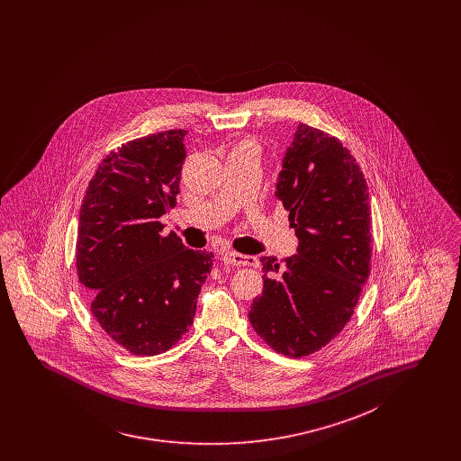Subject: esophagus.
<instances>
[{"label":"esophagus","instance_id":"obj_1","mask_svg":"<svg viewBox=\"0 0 461 461\" xmlns=\"http://www.w3.org/2000/svg\"><path fill=\"white\" fill-rule=\"evenodd\" d=\"M221 258H223L224 264H231V266H258L257 257L241 255V253H237V251H224L223 255H221Z\"/></svg>","mask_w":461,"mask_h":461}]
</instances>
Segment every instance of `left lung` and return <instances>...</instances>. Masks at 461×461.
I'll return each mask as SVG.
<instances>
[{"label": "left lung", "mask_w": 461, "mask_h": 461, "mask_svg": "<svg viewBox=\"0 0 461 461\" xmlns=\"http://www.w3.org/2000/svg\"><path fill=\"white\" fill-rule=\"evenodd\" d=\"M276 195L289 211L297 253L262 257L264 291L249 312L282 355L322 348L349 321L370 274V197L355 157L335 137L299 123Z\"/></svg>", "instance_id": "left-lung-1"}]
</instances>
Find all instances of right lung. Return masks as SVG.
<instances>
[{
    "label": "right lung",
    "mask_w": 461,
    "mask_h": 461,
    "mask_svg": "<svg viewBox=\"0 0 461 461\" xmlns=\"http://www.w3.org/2000/svg\"><path fill=\"white\" fill-rule=\"evenodd\" d=\"M185 133L160 131L106 155L79 211V282L99 326L133 355H158L189 331L212 266L210 251L162 233L160 218L179 194Z\"/></svg>",
    "instance_id": "add662e5"
}]
</instances>
